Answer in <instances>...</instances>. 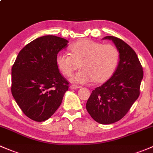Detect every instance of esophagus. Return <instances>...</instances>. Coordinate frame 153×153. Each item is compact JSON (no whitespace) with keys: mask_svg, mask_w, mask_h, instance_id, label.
<instances>
[{"mask_svg":"<svg viewBox=\"0 0 153 153\" xmlns=\"http://www.w3.org/2000/svg\"><path fill=\"white\" fill-rule=\"evenodd\" d=\"M70 89H80V88H81V86H76V85H71V86H70Z\"/></svg>","mask_w":153,"mask_h":153,"instance_id":"esophagus-1","label":"esophagus"}]
</instances>
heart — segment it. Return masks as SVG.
Masks as SVG:
<instances>
[{"label":"heart","instance_id":"obj_1","mask_svg":"<svg viewBox=\"0 0 153 153\" xmlns=\"http://www.w3.org/2000/svg\"><path fill=\"white\" fill-rule=\"evenodd\" d=\"M71 53L60 52L56 56V65L65 76H70L74 83H87L107 81L115 72L120 60V53L114 45L102 44L90 39L77 42L70 48Z\"/></svg>","mask_w":153,"mask_h":153}]
</instances>
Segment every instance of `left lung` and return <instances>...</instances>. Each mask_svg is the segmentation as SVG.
<instances>
[{"label": "left lung", "instance_id": "obj_1", "mask_svg": "<svg viewBox=\"0 0 153 153\" xmlns=\"http://www.w3.org/2000/svg\"><path fill=\"white\" fill-rule=\"evenodd\" d=\"M120 53V62L112 77L94 89L86 102V110L98 123L109 125L125 117L140 94L142 67L136 52L123 40L112 36Z\"/></svg>", "mask_w": 153, "mask_h": 153}]
</instances>
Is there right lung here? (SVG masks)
Instances as JSON below:
<instances>
[{"instance_id":"add662e5","label":"right lung","mask_w":153,"mask_h":153,"mask_svg":"<svg viewBox=\"0 0 153 153\" xmlns=\"http://www.w3.org/2000/svg\"><path fill=\"white\" fill-rule=\"evenodd\" d=\"M65 39L48 35L33 40L17 56L12 68V94L30 120H48L62 102L69 83L56 65V56L67 47Z\"/></svg>"}]
</instances>
